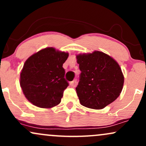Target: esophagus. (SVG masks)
I'll list each match as a JSON object with an SVG mask.
<instances>
[{
	"label": "esophagus",
	"mask_w": 146,
	"mask_h": 146,
	"mask_svg": "<svg viewBox=\"0 0 146 146\" xmlns=\"http://www.w3.org/2000/svg\"><path fill=\"white\" fill-rule=\"evenodd\" d=\"M76 85H77L76 80H73V81H72L71 82H70V86H71V87H73V88L76 86Z\"/></svg>",
	"instance_id": "34e87169"
}]
</instances>
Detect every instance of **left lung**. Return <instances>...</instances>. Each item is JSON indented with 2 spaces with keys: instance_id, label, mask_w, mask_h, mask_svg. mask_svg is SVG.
<instances>
[{
  "instance_id": "left-lung-1",
  "label": "left lung",
  "mask_w": 146,
  "mask_h": 146,
  "mask_svg": "<svg viewBox=\"0 0 146 146\" xmlns=\"http://www.w3.org/2000/svg\"><path fill=\"white\" fill-rule=\"evenodd\" d=\"M76 59L81 74L75 89L82 105L100 110L119 96L124 77L116 60L99 51L80 53Z\"/></svg>"
}]
</instances>
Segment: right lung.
Masks as SVG:
<instances>
[{
    "label": "right lung",
    "instance_id": "right-lung-1",
    "mask_svg": "<svg viewBox=\"0 0 146 146\" xmlns=\"http://www.w3.org/2000/svg\"><path fill=\"white\" fill-rule=\"evenodd\" d=\"M68 57L67 52L46 47L25 61L20 85L25 98L33 105L51 108L60 103L64 90L68 86L62 67Z\"/></svg>",
    "mask_w": 146,
    "mask_h": 146
}]
</instances>
